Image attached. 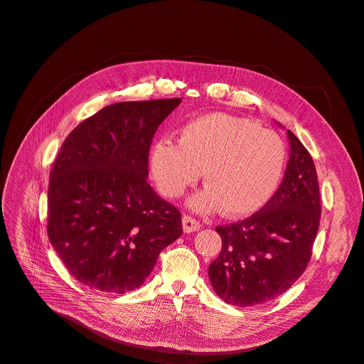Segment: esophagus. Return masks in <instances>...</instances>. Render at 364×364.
Wrapping results in <instances>:
<instances>
[{
    "label": "esophagus",
    "instance_id": "obj_1",
    "mask_svg": "<svg viewBox=\"0 0 364 364\" xmlns=\"http://www.w3.org/2000/svg\"><path fill=\"white\" fill-rule=\"evenodd\" d=\"M182 227H183V231H185L186 234H189V232H194V231L200 230L201 225H200V222L196 220L194 218L185 215V216L182 218Z\"/></svg>",
    "mask_w": 364,
    "mask_h": 364
}]
</instances>
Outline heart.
<instances>
[{"label": "heart", "mask_w": 364, "mask_h": 364, "mask_svg": "<svg viewBox=\"0 0 364 364\" xmlns=\"http://www.w3.org/2000/svg\"><path fill=\"white\" fill-rule=\"evenodd\" d=\"M149 166L155 185L168 198L182 196L203 171L207 186L189 198V205L201 213L223 209L227 216L243 218L262 209L279 188L286 146L279 134L250 119L215 112L186 123L178 144H155Z\"/></svg>", "instance_id": "obj_1"}]
</instances>
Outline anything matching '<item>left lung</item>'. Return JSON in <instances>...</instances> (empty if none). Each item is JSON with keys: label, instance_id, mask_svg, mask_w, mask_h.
Here are the masks:
<instances>
[{"label": "left lung", "instance_id": "8db88e82", "mask_svg": "<svg viewBox=\"0 0 364 364\" xmlns=\"http://www.w3.org/2000/svg\"><path fill=\"white\" fill-rule=\"evenodd\" d=\"M287 137L289 161L275 194L250 218L216 228L222 249L209 279L227 304L261 305L283 295L313 253L321 216L317 171L298 137L290 130Z\"/></svg>", "mask_w": 364, "mask_h": 364}]
</instances>
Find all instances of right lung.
<instances>
[{
  "instance_id": "add662e5",
  "label": "right lung",
  "mask_w": 364,
  "mask_h": 364,
  "mask_svg": "<svg viewBox=\"0 0 364 364\" xmlns=\"http://www.w3.org/2000/svg\"><path fill=\"white\" fill-rule=\"evenodd\" d=\"M179 103H114L62 144L50 171L47 234L80 283L105 293L132 291L182 235L181 212L146 182L152 137Z\"/></svg>"
}]
</instances>
